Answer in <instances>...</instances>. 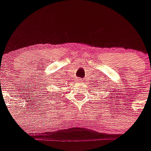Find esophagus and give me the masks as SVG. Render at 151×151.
<instances>
[{
	"instance_id": "obj_1",
	"label": "esophagus",
	"mask_w": 151,
	"mask_h": 151,
	"mask_svg": "<svg viewBox=\"0 0 151 151\" xmlns=\"http://www.w3.org/2000/svg\"><path fill=\"white\" fill-rule=\"evenodd\" d=\"M77 82H83V81H82V79H80V78L77 79Z\"/></svg>"
}]
</instances>
